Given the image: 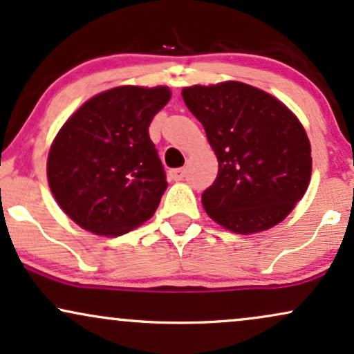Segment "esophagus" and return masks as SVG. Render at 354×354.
<instances>
[{"label":"esophagus","instance_id":"obj_1","mask_svg":"<svg viewBox=\"0 0 354 354\" xmlns=\"http://www.w3.org/2000/svg\"><path fill=\"white\" fill-rule=\"evenodd\" d=\"M185 176H186V169L185 168L169 169V178H171V180H174V181H181Z\"/></svg>","mask_w":354,"mask_h":354}]
</instances>
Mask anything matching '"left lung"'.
I'll use <instances>...</instances> for the list:
<instances>
[{
    "mask_svg": "<svg viewBox=\"0 0 354 354\" xmlns=\"http://www.w3.org/2000/svg\"><path fill=\"white\" fill-rule=\"evenodd\" d=\"M218 156V178L201 201L209 218L237 234L270 229L304 198L312 148L299 118L267 92L242 82L183 91Z\"/></svg>",
    "mask_w": 354,
    "mask_h": 354,
    "instance_id": "8db88e82",
    "label": "left lung"
}]
</instances>
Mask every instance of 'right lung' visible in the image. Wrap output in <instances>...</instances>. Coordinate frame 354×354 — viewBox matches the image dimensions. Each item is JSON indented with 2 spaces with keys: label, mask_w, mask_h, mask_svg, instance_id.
I'll return each mask as SVG.
<instances>
[{
  "label": "right lung",
  "mask_w": 354,
  "mask_h": 354,
  "mask_svg": "<svg viewBox=\"0 0 354 354\" xmlns=\"http://www.w3.org/2000/svg\"><path fill=\"white\" fill-rule=\"evenodd\" d=\"M168 87L110 88L64 123L48 158L55 201L80 227L122 236L155 214L168 188L148 127Z\"/></svg>",
  "instance_id": "right-lung-1"
}]
</instances>
